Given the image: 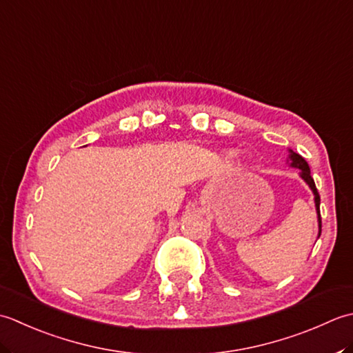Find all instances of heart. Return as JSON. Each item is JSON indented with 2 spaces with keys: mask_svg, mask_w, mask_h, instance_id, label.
I'll list each match as a JSON object with an SVG mask.
<instances>
[{
  "mask_svg": "<svg viewBox=\"0 0 353 353\" xmlns=\"http://www.w3.org/2000/svg\"><path fill=\"white\" fill-rule=\"evenodd\" d=\"M227 155H228V157H236V155H237V152H236V150H228Z\"/></svg>",
  "mask_w": 353,
  "mask_h": 353,
  "instance_id": "heart-1",
  "label": "heart"
}]
</instances>
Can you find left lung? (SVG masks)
<instances>
[{"mask_svg":"<svg viewBox=\"0 0 353 353\" xmlns=\"http://www.w3.org/2000/svg\"><path fill=\"white\" fill-rule=\"evenodd\" d=\"M288 164H290L291 168H296L300 169V176L303 181L309 185V189L312 190L314 193V203H315V210H317V219H319V237L321 234V216H320V195L317 192V187H315L314 179L311 176V169H309L306 160L301 155L296 154L294 150L290 149V155H288Z\"/></svg>","mask_w":353,"mask_h":353,"instance_id":"1","label":"left lung"}]
</instances>
